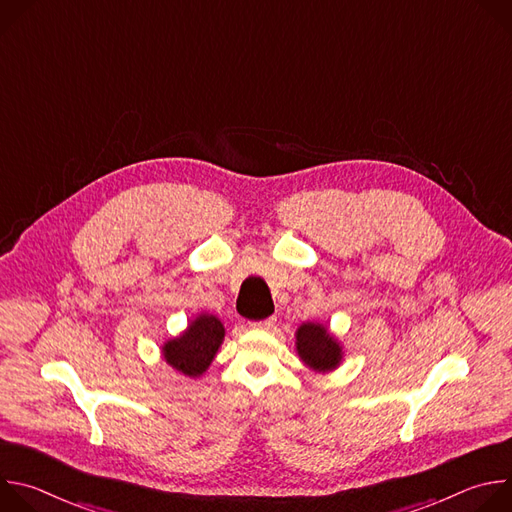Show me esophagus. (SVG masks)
Listing matches in <instances>:
<instances>
[{
    "mask_svg": "<svg viewBox=\"0 0 512 512\" xmlns=\"http://www.w3.org/2000/svg\"><path fill=\"white\" fill-rule=\"evenodd\" d=\"M275 326V318L271 316V318H265V320H261V322H255L253 324V328H261V330H269V328H273Z\"/></svg>",
    "mask_w": 512,
    "mask_h": 512,
    "instance_id": "1",
    "label": "esophagus"
}]
</instances>
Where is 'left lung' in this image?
I'll return each mask as SVG.
<instances>
[{
    "mask_svg": "<svg viewBox=\"0 0 512 512\" xmlns=\"http://www.w3.org/2000/svg\"><path fill=\"white\" fill-rule=\"evenodd\" d=\"M296 348L304 364L316 373L334 371L342 360L340 342L322 324H302L296 332Z\"/></svg>",
    "mask_w": 512,
    "mask_h": 512,
    "instance_id": "1",
    "label": "left lung"
}]
</instances>
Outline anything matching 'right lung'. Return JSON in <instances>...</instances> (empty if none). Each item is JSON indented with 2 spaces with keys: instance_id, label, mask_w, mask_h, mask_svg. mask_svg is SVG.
I'll list each match as a JSON object with an SVG mask.
<instances>
[{
  "instance_id": "add662e5",
  "label": "right lung",
  "mask_w": 512,
  "mask_h": 512,
  "mask_svg": "<svg viewBox=\"0 0 512 512\" xmlns=\"http://www.w3.org/2000/svg\"><path fill=\"white\" fill-rule=\"evenodd\" d=\"M225 340V326L212 314L196 316L188 328L162 346L164 360L186 377H200Z\"/></svg>"
}]
</instances>
